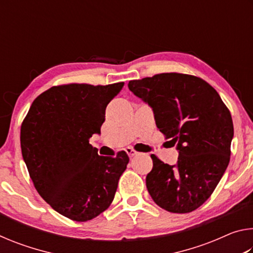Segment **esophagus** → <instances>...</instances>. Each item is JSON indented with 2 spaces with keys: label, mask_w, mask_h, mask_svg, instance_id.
<instances>
[{
  "label": "esophagus",
  "mask_w": 253,
  "mask_h": 253,
  "mask_svg": "<svg viewBox=\"0 0 253 253\" xmlns=\"http://www.w3.org/2000/svg\"><path fill=\"white\" fill-rule=\"evenodd\" d=\"M125 151H126V153L128 154V156H129V157H134V156L137 155V154H138V153H137V152L135 151V149H132V148H130V147L126 148Z\"/></svg>",
  "instance_id": "esophagus-1"
}]
</instances>
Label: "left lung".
I'll return each instance as SVG.
<instances>
[{"mask_svg":"<svg viewBox=\"0 0 253 253\" xmlns=\"http://www.w3.org/2000/svg\"><path fill=\"white\" fill-rule=\"evenodd\" d=\"M128 88L152 107L158 129L177 145L175 165L152 155L148 193L169 212L194 211L211 196L229 165L230 110L211 84L191 75L158 74L130 80Z\"/></svg>","mask_w":253,"mask_h":253,"instance_id":"8db88e82","label":"left lung"}]
</instances>
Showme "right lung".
<instances>
[{"instance_id": "1", "label": "right lung", "mask_w": 253, "mask_h": 253, "mask_svg": "<svg viewBox=\"0 0 253 253\" xmlns=\"http://www.w3.org/2000/svg\"><path fill=\"white\" fill-rule=\"evenodd\" d=\"M124 83L54 85L32 102L21 125V151L34 187L68 219L85 222L109 208L129 157L99 156L89 144L100 134L106 107Z\"/></svg>"}]
</instances>
